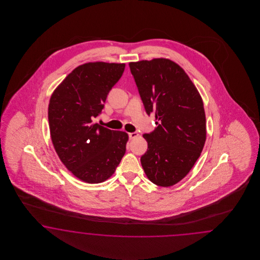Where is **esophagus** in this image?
<instances>
[{
  "mask_svg": "<svg viewBox=\"0 0 260 260\" xmlns=\"http://www.w3.org/2000/svg\"><path fill=\"white\" fill-rule=\"evenodd\" d=\"M138 136H139V134H137V133H131V134H128L129 139H134V138H136Z\"/></svg>",
  "mask_w": 260,
  "mask_h": 260,
  "instance_id": "obj_1",
  "label": "esophagus"
}]
</instances>
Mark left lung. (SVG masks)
I'll list each match as a JSON object with an SVG mask.
<instances>
[{
    "label": "left lung",
    "mask_w": 260,
    "mask_h": 260,
    "mask_svg": "<svg viewBox=\"0 0 260 260\" xmlns=\"http://www.w3.org/2000/svg\"><path fill=\"white\" fill-rule=\"evenodd\" d=\"M129 69L147 113L157 125L143 137L141 157L150 181L172 187L189 173L204 148L207 131L202 97L178 63L166 58L131 62Z\"/></svg>",
    "instance_id": "8db88e82"
}]
</instances>
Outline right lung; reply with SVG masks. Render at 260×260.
Here are the masks:
<instances>
[{
	"instance_id": "1",
	"label": "right lung",
	"mask_w": 260,
	"mask_h": 260,
	"mask_svg": "<svg viewBox=\"0 0 260 260\" xmlns=\"http://www.w3.org/2000/svg\"><path fill=\"white\" fill-rule=\"evenodd\" d=\"M125 63L89 62L71 71L48 105L49 132L61 161L81 181L109 179L126 152L128 135L94 123Z\"/></svg>"
}]
</instances>
